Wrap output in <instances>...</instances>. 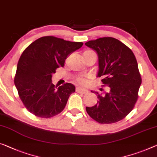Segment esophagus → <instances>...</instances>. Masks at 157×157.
<instances>
[{"instance_id":"1","label":"esophagus","mask_w":157,"mask_h":157,"mask_svg":"<svg viewBox=\"0 0 157 157\" xmlns=\"http://www.w3.org/2000/svg\"><path fill=\"white\" fill-rule=\"evenodd\" d=\"M76 91L78 93H82V94H86L88 93V90H86V89L82 88L81 87H76Z\"/></svg>"}]
</instances>
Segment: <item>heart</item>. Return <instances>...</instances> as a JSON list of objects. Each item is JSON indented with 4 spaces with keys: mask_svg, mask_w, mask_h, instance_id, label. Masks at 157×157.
Segmentation results:
<instances>
[{
    "mask_svg": "<svg viewBox=\"0 0 157 157\" xmlns=\"http://www.w3.org/2000/svg\"><path fill=\"white\" fill-rule=\"evenodd\" d=\"M75 81L76 83H78L83 86H85L88 83V79H87L86 76L84 75H81V76H78V77H76Z\"/></svg>",
    "mask_w": 157,
    "mask_h": 157,
    "instance_id": "1",
    "label": "heart"
}]
</instances>
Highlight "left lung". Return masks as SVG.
Here are the masks:
<instances>
[{
  "mask_svg": "<svg viewBox=\"0 0 157 157\" xmlns=\"http://www.w3.org/2000/svg\"><path fill=\"white\" fill-rule=\"evenodd\" d=\"M85 45L97 52L98 76L103 78L102 86L109 88L105 94L91 91L98 100L93 107H86V112L100 124L119 121L131 112L138 98L142 78L135 55L124 43L112 37L89 40Z\"/></svg>",
  "mask_w": 157,
  "mask_h": 157,
  "instance_id": "left-lung-1",
  "label": "left lung"
}]
</instances>
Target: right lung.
<instances>
[{
  "label": "right lung",
  "instance_id": "add662e5",
  "mask_svg": "<svg viewBox=\"0 0 157 157\" xmlns=\"http://www.w3.org/2000/svg\"><path fill=\"white\" fill-rule=\"evenodd\" d=\"M83 44L48 36L36 40L24 50L14 82L19 97L31 114L48 119L63 111L75 86L67 83L57 88L52 83V75Z\"/></svg>",
  "mask_w": 157,
  "mask_h": 157
}]
</instances>
